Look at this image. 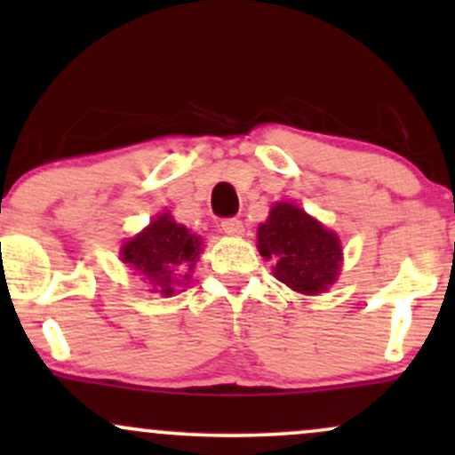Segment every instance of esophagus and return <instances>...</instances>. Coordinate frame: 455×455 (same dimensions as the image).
<instances>
[{"instance_id": "obj_1", "label": "esophagus", "mask_w": 455, "mask_h": 455, "mask_svg": "<svg viewBox=\"0 0 455 455\" xmlns=\"http://www.w3.org/2000/svg\"><path fill=\"white\" fill-rule=\"evenodd\" d=\"M222 231L228 233V235H242L243 233V224L239 218H227V220H222Z\"/></svg>"}]
</instances>
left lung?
<instances>
[{
    "label": "left lung",
    "instance_id": "1",
    "mask_svg": "<svg viewBox=\"0 0 455 455\" xmlns=\"http://www.w3.org/2000/svg\"><path fill=\"white\" fill-rule=\"evenodd\" d=\"M259 252L275 260V278L306 295L333 284L342 260L338 235L291 203L271 207L267 222L259 227Z\"/></svg>",
    "mask_w": 455,
    "mask_h": 455
}]
</instances>
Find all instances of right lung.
<instances>
[{
    "label": "right lung",
    "instance_id": "right-lung-1",
    "mask_svg": "<svg viewBox=\"0 0 455 455\" xmlns=\"http://www.w3.org/2000/svg\"><path fill=\"white\" fill-rule=\"evenodd\" d=\"M201 254V239L184 224H177L169 213H162L154 222L130 239L122 248V260L158 286L162 295H173L181 282V274L196 265ZM190 275H184V280Z\"/></svg>",
    "mask_w": 455,
    "mask_h": 455
}]
</instances>
